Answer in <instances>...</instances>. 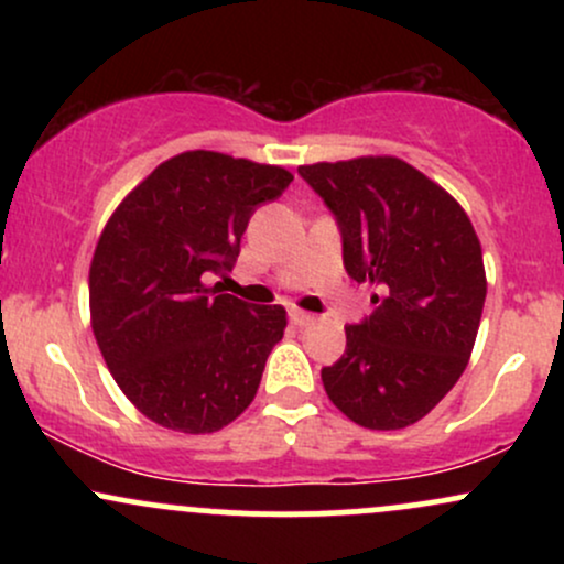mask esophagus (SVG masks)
Wrapping results in <instances>:
<instances>
[{
  "label": "esophagus",
  "mask_w": 564,
  "mask_h": 564,
  "mask_svg": "<svg viewBox=\"0 0 564 564\" xmlns=\"http://www.w3.org/2000/svg\"><path fill=\"white\" fill-rule=\"evenodd\" d=\"M289 318L294 326H307V323L315 321V315H310L307 310H300V307H291L289 310Z\"/></svg>",
  "instance_id": "obj_1"
}]
</instances>
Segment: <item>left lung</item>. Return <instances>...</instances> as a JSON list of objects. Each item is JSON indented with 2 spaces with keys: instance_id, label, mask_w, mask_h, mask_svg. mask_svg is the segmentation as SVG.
I'll list each match as a JSON object with an SVG mask.
<instances>
[{
  "instance_id": "obj_1",
  "label": "left lung",
  "mask_w": 564,
  "mask_h": 564,
  "mask_svg": "<svg viewBox=\"0 0 564 564\" xmlns=\"http://www.w3.org/2000/svg\"><path fill=\"white\" fill-rule=\"evenodd\" d=\"M334 212L345 268L377 304L321 371L328 400L366 430L416 424L456 384L480 328L485 264L467 212L416 166L360 156L300 166Z\"/></svg>"
}]
</instances>
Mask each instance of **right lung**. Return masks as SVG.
I'll list each match as a JSON object with an SVG mask.
<instances>
[{
  "label": "right lung",
  "instance_id": "add662e5",
  "mask_svg": "<svg viewBox=\"0 0 564 564\" xmlns=\"http://www.w3.org/2000/svg\"><path fill=\"white\" fill-rule=\"evenodd\" d=\"M294 174L215 151H185L116 206L89 264V315L108 371L142 416L209 435L254 400L283 339L281 304L223 294L254 209Z\"/></svg>",
  "mask_w": 564,
  "mask_h": 564
}]
</instances>
